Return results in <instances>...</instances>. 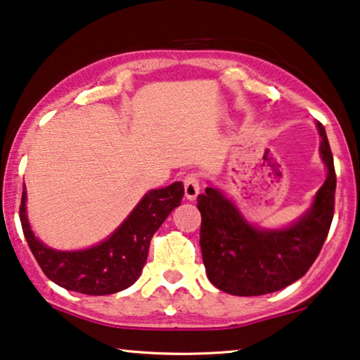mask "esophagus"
<instances>
[{"label": "esophagus", "mask_w": 360, "mask_h": 360, "mask_svg": "<svg viewBox=\"0 0 360 360\" xmlns=\"http://www.w3.org/2000/svg\"><path fill=\"white\" fill-rule=\"evenodd\" d=\"M184 192L189 200H194L200 192V178L197 173H191L184 178Z\"/></svg>", "instance_id": "1"}]
</instances>
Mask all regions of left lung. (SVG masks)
<instances>
[{
	"instance_id": "8db88e82",
	"label": "left lung",
	"mask_w": 360,
	"mask_h": 360,
	"mask_svg": "<svg viewBox=\"0 0 360 360\" xmlns=\"http://www.w3.org/2000/svg\"><path fill=\"white\" fill-rule=\"evenodd\" d=\"M316 127L326 181L311 209L287 229L261 230L248 224L215 187L197 195L202 259L207 277L217 288L240 297L277 292L305 276L320 255L334 215L336 173L325 127L320 122Z\"/></svg>"
}]
</instances>
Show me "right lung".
<instances>
[{"label":"right lung","instance_id":"right-lung-1","mask_svg":"<svg viewBox=\"0 0 360 360\" xmlns=\"http://www.w3.org/2000/svg\"><path fill=\"white\" fill-rule=\"evenodd\" d=\"M182 195V182L146 192L108 240L81 251L52 250L34 236L26 214V187H22L19 219L30 251L50 281L86 295H109L139 279L148 257L151 238L181 204Z\"/></svg>","mask_w":360,"mask_h":360}]
</instances>
